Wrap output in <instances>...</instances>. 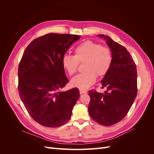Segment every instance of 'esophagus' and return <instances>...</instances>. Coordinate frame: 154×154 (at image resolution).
<instances>
[{"label": "esophagus", "mask_w": 154, "mask_h": 154, "mask_svg": "<svg viewBox=\"0 0 154 154\" xmlns=\"http://www.w3.org/2000/svg\"><path fill=\"white\" fill-rule=\"evenodd\" d=\"M80 92L81 94H87V91H85V90L80 89Z\"/></svg>", "instance_id": "esophagus-1"}]
</instances>
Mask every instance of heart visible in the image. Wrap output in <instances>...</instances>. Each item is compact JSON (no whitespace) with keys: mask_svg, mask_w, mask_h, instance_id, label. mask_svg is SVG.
I'll use <instances>...</instances> for the list:
<instances>
[{"mask_svg":"<svg viewBox=\"0 0 154 154\" xmlns=\"http://www.w3.org/2000/svg\"><path fill=\"white\" fill-rule=\"evenodd\" d=\"M79 63H85V72L78 74L71 80V85L80 89H86L96 82L97 76L103 77L109 72L112 63L110 49L100 44L87 40L74 50V56L65 54L62 66L69 75L75 74Z\"/></svg>","mask_w":154,"mask_h":154,"instance_id":"obj_1","label":"heart"}]
</instances>
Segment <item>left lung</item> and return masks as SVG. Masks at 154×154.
<instances>
[{"label":"left lung","instance_id":"obj_1","mask_svg":"<svg viewBox=\"0 0 154 154\" xmlns=\"http://www.w3.org/2000/svg\"><path fill=\"white\" fill-rule=\"evenodd\" d=\"M106 40L112 54L110 69L101 81L104 93L88 91L91 101L88 110L91 118L103 126L122 120L128 112L137 93V69L130 53L110 37L98 35Z\"/></svg>","mask_w":154,"mask_h":154}]
</instances>
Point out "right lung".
I'll list each match as a JSON object with an SVG mask.
<instances>
[{"instance_id":"add662e5","label":"right lung","mask_w":154,"mask_h":154,"mask_svg":"<svg viewBox=\"0 0 154 154\" xmlns=\"http://www.w3.org/2000/svg\"><path fill=\"white\" fill-rule=\"evenodd\" d=\"M81 36L49 33L32 40L18 66V90L35 122L56 128L67 123L80 97L78 88L60 91L69 80L62 66L67 50Z\"/></svg>"}]
</instances>
